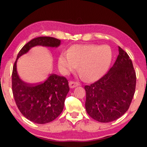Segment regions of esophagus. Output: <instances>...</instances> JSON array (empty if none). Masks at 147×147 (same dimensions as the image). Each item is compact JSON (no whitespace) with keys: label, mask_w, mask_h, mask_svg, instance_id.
<instances>
[{"label":"esophagus","mask_w":147,"mask_h":147,"mask_svg":"<svg viewBox=\"0 0 147 147\" xmlns=\"http://www.w3.org/2000/svg\"><path fill=\"white\" fill-rule=\"evenodd\" d=\"M69 87H70V88L73 89V88H76V87H78L79 86V84L77 82H75L71 81V82H69Z\"/></svg>","instance_id":"obj_1"}]
</instances>
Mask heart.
Masks as SVG:
<instances>
[{
	"mask_svg": "<svg viewBox=\"0 0 147 147\" xmlns=\"http://www.w3.org/2000/svg\"><path fill=\"white\" fill-rule=\"evenodd\" d=\"M113 53L108 45L94 44L74 45L62 53L58 58L61 73L69 74L76 70L87 82L96 81L105 75L110 66Z\"/></svg>",
	"mask_w": 147,
	"mask_h": 147,
	"instance_id": "b5f03b06",
	"label": "heart"
}]
</instances>
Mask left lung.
I'll return each mask as SVG.
<instances>
[{
  "instance_id": "8db88e82",
  "label": "left lung",
  "mask_w": 147,
  "mask_h": 147,
  "mask_svg": "<svg viewBox=\"0 0 147 147\" xmlns=\"http://www.w3.org/2000/svg\"><path fill=\"white\" fill-rule=\"evenodd\" d=\"M119 55L109 71L98 81L84 87L86 109L100 123L113 121L128 110L135 93L136 76L132 61L120 47Z\"/></svg>"
}]
</instances>
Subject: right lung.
Here are the masks:
<instances>
[{
  "instance_id": "1",
  "label": "right lung",
  "mask_w": 147,
  "mask_h": 147,
  "mask_svg": "<svg viewBox=\"0 0 147 147\" xmlns=\"http://www.w3.org/2000/svg\"><path fill=\"white\" fill-rule=\"evenodd\" d=\"M61 40L52 37H39L27 43L17 56L12 72V91L17 107L23 116L33 123L46 124L60 115L69 91L67 80L51 74L43 82L30 84L19 78L17 62L21 56L36 46L57 48Z\"/></svg>"
}]
</instances>
